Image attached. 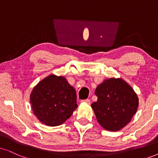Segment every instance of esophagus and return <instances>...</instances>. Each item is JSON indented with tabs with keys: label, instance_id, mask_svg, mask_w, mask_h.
I'll return each instance as SVG.
<instances>
[{
	"label": "esophagus",
	"instance_id": "esophagus-1",
	"mask_svg": "<svg viewBox=\"0 0 158 158\" xmlns=\"http://www.w3.org/2000/svg\"><path fill=\"white\" fill-rule=\"evenodd\" d=\"M81 102L86 103H88V104H90V99H85V100H82Z\"/></svg>",
	"mask_w": 158,
	"mask_h": 158
}]
</instances>
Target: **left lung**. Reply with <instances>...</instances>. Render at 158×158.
<instances>
[{"label":"left lung","mask_w":158,"mask_h":158,"mask_svg":"<svg viewBox=\"0 0 158 158\" xmlns=\"http://www.w3.org/2000/svg\"><path fill=\"white\" fill-rule=\"evenodd\" d=\"M98 100L91 104L97 121L108 131L120 130L137 112L139 99L133 88L122 78H109L97 86Z\"/></svg>","instance_id":"1"}]
</instances>
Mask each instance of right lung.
Returning a JSON list of instances; mask_svg holds the SVG:
<instances>
[{"mask_svg":"<svg viewBox=\"0 0 158 158\" xmlns=\"http://www.w3.org/2000/svg\"><path fill=\"white\" fill-rule=\"evenodd\" d=\"M75 88L63 76L50 75L39 82L30 95L34 115L43 124H63L77 108Z\"/></svg>","mask_w":158,"mask_h":158,"instance_id":"1","label":"right lung"}]
</instances>
